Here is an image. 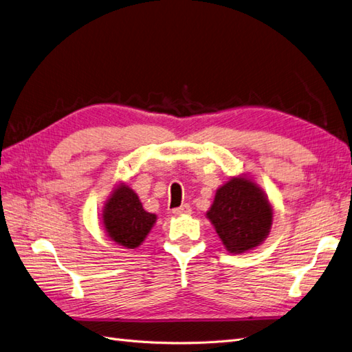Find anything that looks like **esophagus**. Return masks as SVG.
<instances>
[{
  "label": "esophagus",
  "instance_id": "34e87169",
  "mask_svg": "<svg viewBox=\"0 0 352 352\" xmlns=\"http://www.w3.org/2000/svg\"><path fill=\"white\" fill-rule=\"evenodd\" d=\"M173 213H175V215H190L191 208L188 204H182L181 208L173 209Z\"/></svg>",
  "mask_w": 352,
  "mask_h": 352
}]
</instances>
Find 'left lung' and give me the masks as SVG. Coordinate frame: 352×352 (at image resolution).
Returning <instances> with one entry per match:
<instances>
[{
    "label": "left lung",
    "mask_w": 352,
    "mask_h": 352,
    "mask_svg": "<svg viewBox=\"0 0 352 352\" xmlns=\"http://www.w3.org/2000/svg\"><path fill=\"white\" fill-rule=\"evenodd\" d=\"M206 218L230 254H245L270 234L273 206L254 177L237 175L218 188Z\"/></svg>",
    "instance_id": "left-lung-1"
}]
</instances>
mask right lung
Listing matches in <instances>:
<instances>
[{
	"instance_id": "obj_1",
	"label": "right lung",
	"mask_w": 352,
	"mask_h": 352,
	"mask_svg": "<svg viewBox=\"0 0 352 352\" xmlns=\"http://www.w3.org/2000/svg\"><path fill=\"white\" fill-rule=\"evenodd\" d=\"M157 219L155 213L143 209L139 195L122 181L111 190L101 212V224L107 237L126 250L139 248Z\"/></svg>"
}]
</instances>
